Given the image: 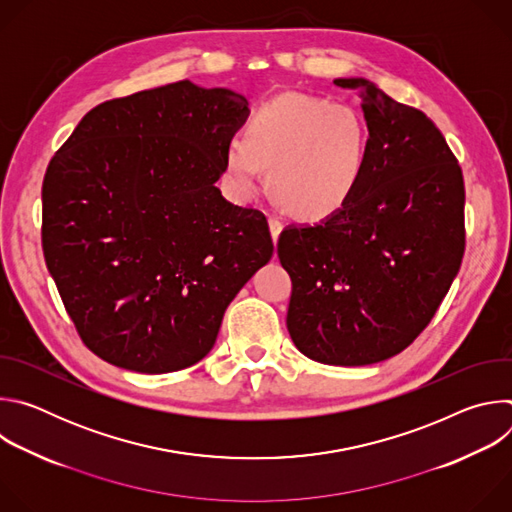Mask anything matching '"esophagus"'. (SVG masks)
I'll use <instances>...</instances> for the list:
<instances>
[{
  "instance_id": "1",
  "label": "esophagus",
  "mask_w": 512,
  "mask_h": 512,
  "mask_svg": "<svg viewBox=\"0 0 512 512\" xmlns=\"http://www.w3.org/2000/svg\"><path fill=\"white\" fill-rule=\"evenodd\" d=\"M281 229H283V225H281V221H279V218L271 216V218H269V231H271V239H273V243H277V239H279V233H281Z\"/></svg>"
}]
</instances>
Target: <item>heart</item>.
Masks as SVG:
<instances>
[{"label":"heart","mask_w":512,"mask_h":512,"mask_svg":"<svg viewBox=\"0 0 512 512\" xmlns=\"http://www.w3.org/2000/svg\"><path fill=\"white\" fill-rule=\"evenodd\" d=\"M369 160V129L348 105L287 93L255 109L245 141L233 139L225 168L241 198L255 196L265 172L289 214L320 221L356 192Z\"/></svg>","instance_id":"b5f03b06"}]
</instances>
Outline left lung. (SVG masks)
Here are the masks:
<instances>
[{
    "mask_svg": "<svg viewBox=\"0 0 512 512\" xmlns=\"http://www.w3.org/2000/svg\"><path fill=\"white\" fill-rule=\"evenodd\" d=\"M360 95L369 160L352 198L316 225L285 227L277 255L291 277L287 330L308 358L364 367L405 350L446 298L464 257V178L419 109L375 83Z\"/></svg>",
    "mask_w": 512,
    "mask_h": 512,
    "instance_id": "left-lung-1",
    "label": "left lung"
}]
</instances>
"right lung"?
<instances>
[{
    "mask_svg": "<svg viewBox=\"0 0 512 512\" xmlns=\"http://www.w3.org/2000/svg\"><path fill=\"white\" fill-rule=\"evenodd\" d=\"M247 117L243 95L178 81L97 105L50 160L46 267L83 342L115 367H192L271 259L263 212L216 188Z\"/></svg>",
    "mask_w": 512,
    "mask_h": 512,
    "instance_id": "obj_1",
    "label": "right lung"
}]
</instances>
